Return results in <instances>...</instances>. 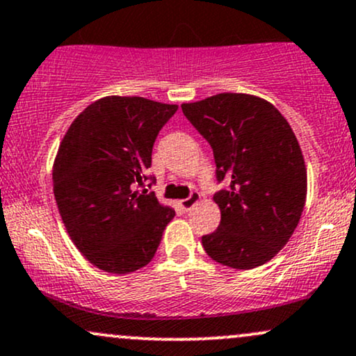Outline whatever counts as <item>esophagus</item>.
<instances>
[{
    "instance_id": "1",
    "label": "esophagus",
    "mask_w": 356,
    "mask_h": 356,
    "mask_svg": "<svg viewBox=\"0 0 356 356\" xmlns=\"http://www.w3.org/2000/svg\"><path fill=\"white\" fill-rule=\"evenodd\" d=\"M199 201H201V194H199V192H192V194L189 195V197L187 199H184V201H181V207H182V211H191L192 207L195 206V204H197Z\"/></svg>"
}]
</instances>
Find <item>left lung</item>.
<instances>
[{"label": "left lung", "mask_w": 356, "mask_h": 356, "mask_svg": "<svg viewBox=\"0 0 356 356\" xmlns=\"http://www.w3.org/2000/svg\"><path fill=\"white\" fill-rule=\"evenodd\" d=\"M182 112L209 142L218 182L219 227L202 246L224 266L252 269L288 243L306 201V165L295 132L275 105L246 93H219L182 104Z\"/></svg>", "instance_id": "obj_1"}]
</instances>
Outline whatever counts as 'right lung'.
<instances>
[{"mask_svg": "<svg viewBox=\"0 0 356 356\" xmlns=\"http://www.w3.org/2000/svg\"><path fill=\"white\" fill-rule=\"evenodd\" d=\"M177 105L104 97L73 120L53 164L61 220L79 251L112 275L150 263L175 211L144 187L152 147ZM149 184V187L152 186Z\"/></svg>", "mask_w": 356, "mask_h": 356, "instance_id": "add662e5", "label": "right lung"}]
</instances>
